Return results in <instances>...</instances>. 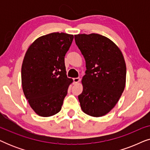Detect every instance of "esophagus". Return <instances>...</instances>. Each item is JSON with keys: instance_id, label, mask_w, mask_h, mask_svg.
I'll use <instances>...</instances> for the list:
<instances>
[{"instance_id": "obj_1", "label": "esophagus", "mask_w": 150, "mask_h": 150, "mask_svg": "<svg viewBox=\"0 0 150 150\" xmlns=\"http://www.w3.org/2000/svg\"><path fill=\"white\" fill-rule=\"evenodd\" d=\"M80 78H74V79H73V81H74V84H77L78 83H79L80 81Z\"/></svg>"}]
</instances>
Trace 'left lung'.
Here are the masks:
<instances>
[{"mask_svg": "<svg viewBox=\"0 0 150 150\" xmlns=\"http://www.w3.org/2000/svg\"><path fill=\"white\" fill-rule=\"evenodd\" d=\"M76 44L86 63L79 96L82 110L99 117L115 107L124 91L126 65L120 48L110 39L97 33L75 35Z\"/></svg>", "mask_w": 150, "mask_h": 150, "instance_id": "obj_1", "label": "left lung"}]
</instances>
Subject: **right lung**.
<instances>
[{"mask_svg":"<svg viewBox=\"0 0 150 150\" xmlns=\"http://www.w3.org/2000/svg\"><path fill=\"white\" fill-rule=\"evenodd\" d=\"M73 35L52 33L34 41L26 50L22 65L24 94L35 112L50 117L61 109L73 80L66 75L64 58Z\"/></svg>","mask_w":150,"mask_h":150,"instance_id":"obj_1","label":"right lung"}]
</instances>
